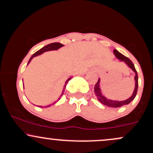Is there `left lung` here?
<instances>
[{"instance_id":"left-lung-1","label":"left lung","mask_w":153,"mask_h":153,"mask_svg":"<svg viewBox=\"0 0 153 153\" xmlns=\"http://www.w3.org/2000/svg\"><path fill=\"white\" fill-rule=\"evenodd\" d=\"M114 54L115 57H117V59H119L121 62H124L129 68H131V69L132 70V71L135 73V76H134L135 87H134V92H133V94L131 96V97H129V99L124 100V101H114V100L108 99H107L106 97H105L104 96H103L102 93H101V88H100V80H101V79L99 78L98 82H96V85H95L94 93H95V95H96V96L97 97L98 100H99L102 104L108 107H112V108H117V107H121L122 106H124V105L129 104L131 101L134 100L135 96H136L137 95V92L138 75H137V73L136 69H135L134 68V64H133L132 62H131L130 59L127 58V57H125L124 55H123L122 53H120V52L117 50H114Z\"/></svg>"}]
</instances>
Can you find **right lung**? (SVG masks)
Wrapping results in <instances>:
<instances>
[{
	"label": "right lung",
	"mask_w": 153,
	"mask_h": 153,
	"mask_svg": "<svg viewBox=\"0 0 153 153\" xmlns=\"http://www.w3.org/2000/svg\"><path fill=\"white\" fill-rule=\"evenodd\" d=\"M63 46H64V45H62V44L58 43V42H54V43L50 44V45H46V46L43 47L42 48L40 49L39 50H38V51H37V52H35V53H34V54H32V56H31V57H30V59H29V62H28V64H27V65H29V62H31V59H32L33 58H34V57H36V56L40 55V54H42L44 53V52H47V51H51V50H58V49L61 48V47H63ZM71 78H72V77H71V78H68V80H67L66 81H65V83L64 88H63V90H62V94H61L60 96H59V99H58L59 100L60 99L61 96H62L63 94H64V92H65V88L67 83H68V81H69V80H71ZM54 103H55V102H54L53 103H52V104H50V105H48V106H45V107H49V106H50L51 105L54 104ZM38 106L42 107V108H43V106Z\"/></svg>",
	"instance_id": "1"
}]
</instances>
